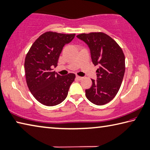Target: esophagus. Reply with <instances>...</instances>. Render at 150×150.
<instances>
[{
  "label": "esophagus",
  "instance_id": "34e87169",
  "mask_svg": "<svg viewBox=\"0 0 150 150\" xmlns=\"http://www.w3.org/2000/svg\"><path fill=\"white\" fill-rule=\"evenodd\" d=\"M76 78L78 80H81L83 79V77H81V76H76Z\"/></svg>",
  "mask_w": 150,
  "mask_h": 150
}]
</instances>
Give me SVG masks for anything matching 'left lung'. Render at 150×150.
I'll use <instances>...</instances> for the list:
<instances>
[{"label": "left lung", "mask_w": 150, "mask_h": 150, "mask_svg": "<svg viewBox=\"0 0 150 150\" xmlns=\"http://www.w3.org/2000/svg\"><path fill=\"white\" fill-rule=\"evenodd\" d=\"M90 50L91 57L97 70V79L86 90L87 99L96 105L111 101L119 91L125 70V55L114 40L103 33L80 34L76 36Z\"/></svg>", "instance_id": "1"}]
</instances>
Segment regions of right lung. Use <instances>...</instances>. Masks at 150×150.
Listing matches in <instances>:
<instances>
[{"instance_id": "obj_1", "label": "right lung", "mask_w": 150, "mask_h": 150, "mask_svg": "<svg viewBox=\"0 0 150 150\" xmlns=\"http://www.w3.org/2000/svg\"><path fill=\"white\" fill-rule=\"evenodd\" d=\"M74 36L75 34L46 32L36 39L27 53L25 60L27 86L34 97L44 105L61 103L74 81V74L62 76L52 71V68L57 66L63 47Z\"/></svg>"}]
</instances>
